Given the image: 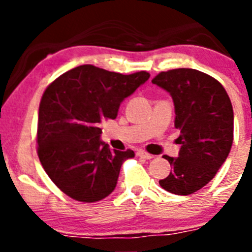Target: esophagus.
<instances>
[{"label": "esophagus", "mask_w": 252, "mask_h": 252, "mask_svg": "<svg viewBox=\"0 0 252 252\" xmlns=\"http://www.w3.org/2000/svg\"><path fill=\"white\" fill-rule=\"evenodd\" d=\"M137 155H139L140 158H144V159H148V160H150V159H153V155H151V154H148L146 153V151H142V150H140V151H137Z\"/></svg>", "instance_id": "1"}]
</instances>
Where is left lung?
<instances>
[{"label":"left lung","mask_w":252,"mask_h":252,"mask_svg":"<svg viewBox=\"0 0 252 252\" xmlns=\"http://www.w3.org/2000/svg\"><path fill=\"white\" fill-rule=\"evenodd\" d=\"M151 82L173 98L174 126L180 131L178 158L164 155L173 169L159 184L173 194H192L215 178L230 154L233 141L230 97L220 82L195 69L161 72Z\"/></svg>","instance_id":"left-lung-1"}]
</instances>
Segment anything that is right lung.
Returning a JSON list of instances; mask_svg holds the SVG:
<instances>
[{
  "mask_svg": "<svg viewBox=\"0 0 252 252\" xmlns=\"http://www.w3.org/2000/svg\"><path fill=\"white\" fill-rule=\"evenodd\" d=\"M150 78L81 65L57 78L39 107L37 155L55 186L79 202L101 201L115 190L132 150H110L101 125L116 119L120 104Z\"/></svg>",
  "mask_w": 252,
  "mask_h": 252,
  "instance_id": "1",
  "label": "right lung"
}]
</instances>
